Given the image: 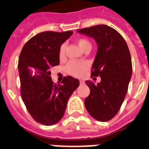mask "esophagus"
Wrapping results in <instances>:
<instances>
[{
  "label": "esophagus",
  "instance_id": "esophagus-1",
  "mask_svg": "<svg viewBox=\"0 0 149 149\" xmlns=\"http://www.w3.org/2000/svg\"><path fill=\"white\" fill-rule=\"evenodd\" d=\"M85 83V81H83V80H80V84H81V85H82V84H84Z\"/></svg>",
  "mask_w": 149,
  "mask_h": 149
}]
</instances>
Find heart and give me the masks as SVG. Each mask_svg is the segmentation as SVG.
Returning <instances> with one entry per match:
<instances>
[{
  "label": "heart",
  "instance_id": "heart-1",
  "mask_svg": "<svg viewBox=\"0 0 149 149\" xmlns=\"http://www.w3.org/2000/svg\"><path fill=\"white\" fill-rule=\"evenodd\" d=\"M79 46L82 50H86V49H91V43L88 40L84 38L79 39L77 41ZM65 54V45H62L60 48L59 56L60 58H63ZM89 69V64L86 61H76L71 60L68 63L65 68L66 72L70 75L76 77V78H81L82 76L86 73L87 70Z\"/></svg>",
  "mask_w": 149,
  "mask_h": 149
}]
</instances>
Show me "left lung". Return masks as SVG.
Instances as JSON below:
<instances>
[{
	"mask_svg": "<svg viewBox=\"0 0 149 149\" xmlns=\"http://www.w3.org/2000/svg\"><path fill=\"white\" fill-rule=\"evenodd\" d=\"M77 31L93 38L98 46L91 77L100 76L101 81L96 85L86 81L90 93L85 99V106L93 118L107 122L118 113L128 90L132 76L130 50L121 34L107 25L93 26Z\"/></svg>",
	"mask_w": 149,
	"mask_h": 149,
	"instance_id": "1",
	"label": "left lung"
}]
</instances>
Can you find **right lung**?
Instances as JSON below:
<instances>
[{"mask_svg": "<svg viewBox=\"0 0 149 149\" xmlns=\"http://www.w3.org/2000/svg\"><path fill=\"white\" fill-rule=\"evenodd\" d=\"M72 31H45L24 45L19 59L20 93L32 118L42 125L57 123L64 115L69 97L79 86L71 76L64 77L62 84L54 85L50 68L60 64L61 45Z\"/></svg>", "mask_w": 149, "mask_h": 149, "instance_id": "add662e5", "label": "right lung"}]
</instances>
